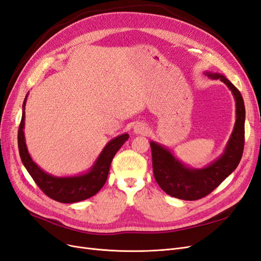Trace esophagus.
I'll return each mask as SVG.
<instances>
[{
	"mask_svg": "<svg viewBox=\"0 0 261 261\" xmlns=\"http://www.w3.org/2000/svg\"><path fill=\"white\" fill-rule=\"evenodd\" d=\"M134 133L136 134V135H145V134L148 133V126L146 124L143 123H137L134 126Z\"/></svg>",
	"mask_w": 261,
	"mask_h": 261,
	"instance_id": "34e87169",
	"label": "esophagus"
}]
</instances>
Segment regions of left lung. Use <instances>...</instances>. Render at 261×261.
Instances as JSON below:
<instances>
[{
	"label": "left lung",
	"mask_w": 261,
	"mask_h": 261,
	"mask_svg": "<svg viewBox=\"0 0 261 261\" xmlns=\"http://www.w3.org/2000/svg\"><path fill=\"white\" fill-rule=\"evenodd\" d=\"M204 74L224 83L235 99L236 120L223 153L207 167L193 169L181 163L167 147L150 141L156 183L168 195L183 200H197L209 195L238 168L244 150L245 106L241 92L225 76L210 72Z\"/></svg>",
	"instance_id": "left-lung-1"
}]
</instances>
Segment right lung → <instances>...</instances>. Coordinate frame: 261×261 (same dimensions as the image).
<instances>
[{
  "label": "right lung",
  "instance_id": "right-lung-1",
  "mask_svg": "<svg viewBox=\"0 0 261 261\" xmlns=\"http://www.w3.org/2000/svg\"><path fill=\"white\" fill-rule=\"evenodd\" d=\"M27 97L28 93L22 105V116L18 129V150L21 162L30 176L46 196L59 202H78L96 195L106 184L110 165L118 149L128 139V134H122L110 140L88 172L74 176H54L38 167L28 152L25 134H23Z\"/></svg>",
  "mask_w": 261,
  "mask_h": 261
}]
</instances>
